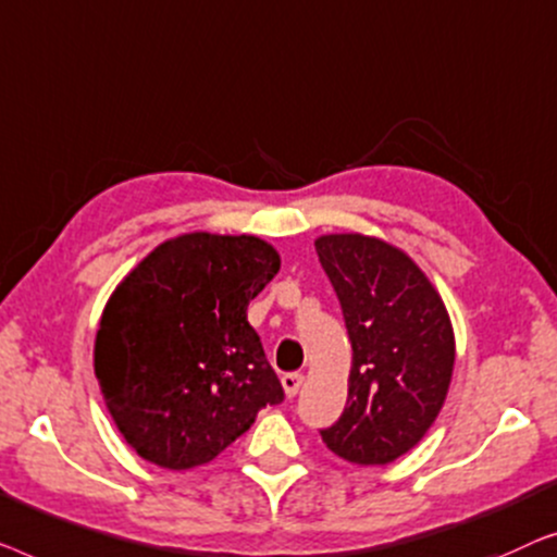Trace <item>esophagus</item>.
Returning a JSON list of instances; mask_svg holds the SVG:
<instances>
[{"instance_id": "esophagus-1", "label": "esophagus", "mask_w": 557, "mask_h": 557, "mask_svg": "<svg viewBox=\"0 0 557 557\" xmlns=\"http://www.w3.org/2000/svg\"><path fill=\"white\" fill-rule=\"evenodd\" d=\"M302 381H305L302 373H285V375H282V388H285L287 398L297 396V391L302 388Z\"/></svg>"}]
</instances>
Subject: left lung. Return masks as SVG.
I'll list each match as a JSON object with an SVG mask.
<instances>
[{"mask_svg":"<svg viewBox=\"0 0 557 557\" xmlns=\"http://www.w3.org/2000/svg\"><path fill=\"white\" fill-rule=\"evenodd\" d=\"M315 252L354 348L346 409L320 436L354 465H388L442 411L454 371L449 315L424 272L386 242L325 234Z\"/></svg>","mask_w":557,"mask_h":557,"instance_id":"obj_1","label":"left lung"}]
</instances>
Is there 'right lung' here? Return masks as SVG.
<instances>
[{
  "mask_svg": "<svg viewBox=\"0 0 557 557\" xmlns=\"http://www.w3.org/2000/svg\"><path fill=\"white\" fill-rule=\"evenodd\" d=\"M260 237L163 242L108 300L96 375L133 449L163 469L207 465L285 398L247 305L277 275Z\"/></svg>",
  "mask_w": 557,
  "mask_h": 557,
  "instance_id": "1",
  "label": "right lung"
}]
</instances>
